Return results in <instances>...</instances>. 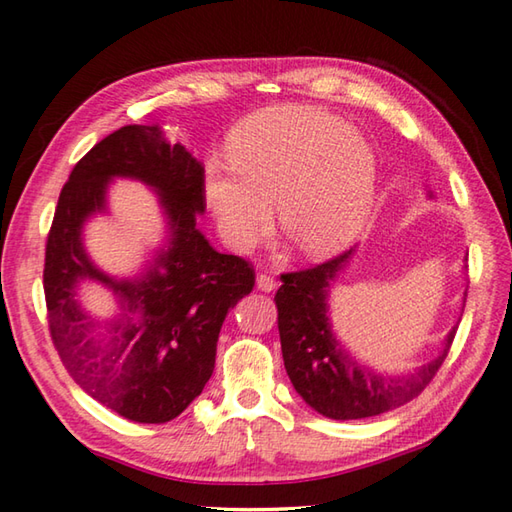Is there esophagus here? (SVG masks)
Here are the masks:
<instances>
[{"instance_id":"34e87169","label":"esophagus","mask_w":512,"mask_h":512,"mask_svg":"<svg viewBox=\"0 0 512 512\" xmlns=\"http://www.w3.org/2000/svg\"><path fill=\"white\" fill-rule=\"evenodd\" d=\"M276 285H279V283H276V279H274V276H270V274H258L256 276V288L258 290H263V292H272V290H276Z\"/></svg>"}]
</instances>
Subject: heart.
Returning a JSON list of instances; mask_svg holds the SVG:
<instances>
[{
    "mask_svg": "<svg viewBox=\"0 0 512 512\" xmlns=\"http://www.w3.org/2000/svg\"><path fill=\"white\" fill-rule=\"evenodd\" d=\"M229 164L206 170V197L233 249L270 231L272 204L283 236L306 256L344 249L371 213L375 155L333 114L297 105L256 114L233 134Z\"/></svg>",
    "mask_w": 512,
    "mask_h": 512,
    "instance_id": "obj_1",
    "label": "heart"
}]
</instances>
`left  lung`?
I'll return each mask as SVG.
<instances>
[{
    "label": "left lung",
    "instance_id": "left-lung-1",
    "mask_svg": "<svg viewBox=\"0 0 512 512\" xmlns=\"http://www.w3.org/2000/svg\"><path fill=\"white\" fill-rule=\"evenodd\" d=\"M351 254L348 249L308 270L281 274L283 285L274 297L285 371L312 409L335 420L380 416L418 398L443 366L456 335L452 328L443 353L411 378H387L357 364L330 330L326 306L330 283Z\"/></svg>",
    "mask_w": 512,
    "mask_h": 512
}]
</instances>
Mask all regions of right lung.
I'll return each mask as SVG.
<instances>
[{
    "mask_svg": "<svg viewBox=\"0 0 512 512\" xmlns=\"http://www.w3.org/2000/svg\"><path fill=\"white\" fill-rule=\"evenodd\" d=\"M116 174L157 187L171 222L169 249L139 282L96 271L79 242L82 222L104 208L106 182ZM204 209L202 164L150 125L107 134L60 191L42 272L51 342L78 387L132 423H168L200 396L224 317L254 290L251 263L215 251L195 227ZM85 278L122 299V317L107 325L111 335L103 343L75 303V285Z\"/></svg>",
    "mask_w": 512,
    "mask_h": 512,
    "instance_id": "1",
    "label": "right lung"
}]
</instances>
